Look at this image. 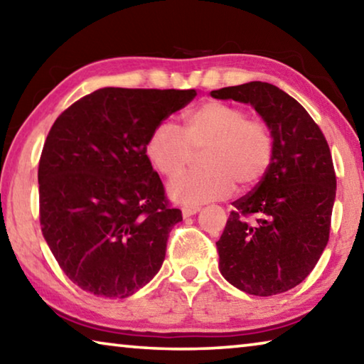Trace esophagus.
I'll use <instances>...</instances> for the list:
<instances>
[{
	"mask_svg": "<svg viewBox=\"0 0 364 364\" xmlns=\"http://www.w3.org/2000/svg\"><path fill=\"white\" fill-rule=\"evenodd\" d=\"M200 210L199 205H183L181 207V212H183V217H191V215H196L197 212Z\"/></svg>",
	"mask_w": 364,
	"mask_h": 364,
	"instance_id": "esophagus-1",
	"label": "esophagus"
}]
</instances>
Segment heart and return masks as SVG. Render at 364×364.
I'll use <instances>...</instances> for the list:
<instances>
[{"label": "heart", "mask_w": 364, "mask_h": 364, "mask_svg": "<svg viewBox=\"0 0 364 364\" xmlns=\"http://www.w3.org/2000/svg\"><path fill=\"white\" fill-rule=\"evenodd\" d=\"M200 152L204 168L170 184V196L181 204L225 199L234 186L255 188L273 164L274 136L267 122L249 117L244 107L205 101L184 114L183 132L162 122L146 141L147 159L168 180L180 176Z\"/></svg>", "instance_id": "heart-1"}]
</instances>
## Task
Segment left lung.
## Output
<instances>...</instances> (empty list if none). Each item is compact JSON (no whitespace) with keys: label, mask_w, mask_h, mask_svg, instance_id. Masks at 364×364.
<instances>
[{"label":"left lung","mask_w":364,"mask_h":364,"mask_svg":"<svg viewBox=\"0 0 364 364\" xmlns=\"http://www.w3.org/2000/svg\"><path fill=\"white\" fill-rule=\"evenodd\" d=\"M210 95L250 102L274 136L268 173L232 202L217 242L220 271L247 294H282L311 273L329 241L336 199L329 144L310 114L278 86L250 82Z\"/></svg>","instance_id":"left-lung-1"}]
</instances>
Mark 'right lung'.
Wrapping results in <instances>:
<instances>
[{"mask_svg":"<svg viewBox=\"0 0 364 364\" xmlns=\"http://www.w3.org/2000/svg\"><path fill=\"white\" fill-rule=\"evenodd\" d=\"M196 95L101 88L53 123L38 164L40 225L60 269L83 291L130 297L162 267L183 215L171 207L146 141Z\"/></svg>","mask_w":364,"mask_h":364,"instance_id":"1","label":"right lung"}]
</instances>
